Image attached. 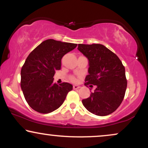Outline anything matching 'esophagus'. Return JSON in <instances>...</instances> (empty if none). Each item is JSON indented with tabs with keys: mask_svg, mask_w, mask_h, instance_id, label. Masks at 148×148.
Instances as JSON below:
<instances>
[{
	"mask_svg": "<svg viewBox=\"0 0 148 148\" xmlns=\"http://www.w3.org/2000/svg\"><path fill=\"white\" fill-rule=\"evenodd\" d=\"M79 88H80V86H78V85H74V86H73V89H74V90L79 89Z\"/></svg>",
	"mask_w": 148,
	"mask_h": 148,
	"instance_id": "obj_1",
	"label": "esophagus"
}]
</instances>
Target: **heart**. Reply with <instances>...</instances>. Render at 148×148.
<instances>
[{"label": "heart", "mask_w": 148, "mask_h": 148, "mask_svg": "<svg viewBox=\"0 0 148 148\" xmlns=\"http://www.w3.org/2000/svg\"><path fill=\"white\" fill-rule=\"evenodd\" d=\"M70 80L72 81V82H76V78L74 77V76H71Z\"/></svg>", "instance_id": "b5f03b06"}]
</instances>
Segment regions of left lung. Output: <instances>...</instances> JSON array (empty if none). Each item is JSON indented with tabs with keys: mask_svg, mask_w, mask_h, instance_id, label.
Listing matches in <instances>:
<instances>
[{
	"mask_svg": "<svg viewBox=\"0 0 148 148\" xmlns=\"http://www.w3.org/2000/svg\"><path fill=\"white\" fill-rule=\"evenodd\" d=\"M78 49L89 60L85 86H97L89 97L82 100L83 104L93 114H111L125 97L127 86L125 67L114 53L102 45L79 44Z\"/></svg>",
	"mask_w": 148,
	"mask_h": 148,
	"instance_id": "left-lung-1",
	"label": "left lung"
}]
</instances>
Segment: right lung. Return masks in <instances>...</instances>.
<instances>
[{"mask_svg": "<svg viewBox=\"0 0 148 148\" xmlns=\"http://www.w3.org/2000/svg\"><path fill=\"white\" fill-rule=\"evenodd\" d=\"M77 45L49 39L37 46L28 55L21 70V88L28 105L40 113L58 108L72 85L54 84L56 71L61 68V59Z\"/></svg>", "mask_w": 148, "mask_h": 148, "instance_id": "add662e5", "label": "right lung"}]
</instances>
